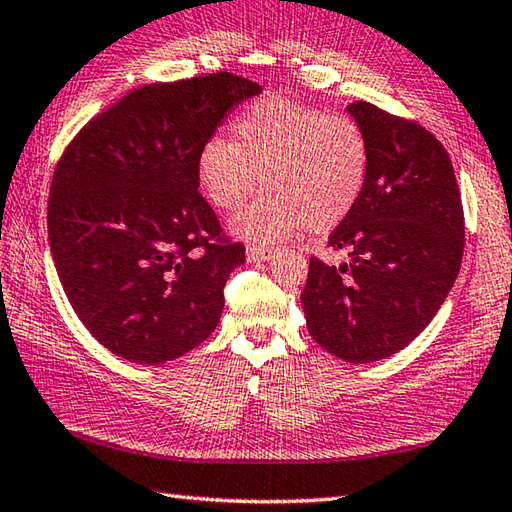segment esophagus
Masks as SVG:
<instances>
[{"label":"esophagus","mask_w":512,"mask_h":512,"mask_svg":"<svg viewBox=\"0 0 512 512\" xmlns=\"http://www.w3.org/2000/svg\"><path fill=\"white\" fill-rule=\"evenodd\" d=\"M248 255V262H266V259H271L275 255V248H268V246H250L246 250Z\"/></svg>","instance_id":"obj_1"}]
</instances>
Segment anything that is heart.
<instances>
[{"mask_svg":"<svg viewBox=\"0 0 512 512\" xmlns=\"http://www.w3.org/2000/svg\"><path fill=\"white\" fill-rule=\"evenodd\" d=\"M237 143L210 138L199 152V183L212 206L237 210L262 188L253 208L232 221L250 241H280L304 228L327 232L356 208L369 174V143L345 114L264 98L235 123Z\"/></svg>","mask_w":512,"mask_h":512,"instance_id":"obj_1","label":"heart"}]
</instances>
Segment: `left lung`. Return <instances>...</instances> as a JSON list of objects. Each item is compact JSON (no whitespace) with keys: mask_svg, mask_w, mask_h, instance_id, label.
<instances>
[{"mask_svg":"<svg viewBox=\"0 0 512 512\" xmlns=\"http://www.w3.org/2000/svg\"><path fill=\"white\" fill-rule=\"evenodd\" d=\"M347 111L369 143L367 183L329 237L349 262L311 257L302 309L320 347L374 362L410 345L441 309L466 228L450 156L425 127L365 100Z\"/></svg>","mask_w":512,"mask_h":512,"instance_id":"obj_1","label":"left lung"}]
</instances>
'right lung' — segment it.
Segmentation results:
<instances>
[{
	"label": "right lung",
	"instance_id": "1",
	"mask_svg": "<svg viewBox=\"0 0 512 512\" xmlns=\"http://www.w3.org/2000/svg\"><path fill=\"white\" fill-rule=\"evenodd\" d=\"M259 85L228 71L138 87L80 129L55 165L49 244L73 311L138 365L217 329L246 248L199 194V152Z\"/></svg>",
	"mask_w": 512,
	"mask_h": 512
}]
</instances>
